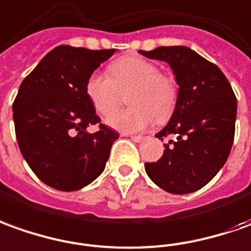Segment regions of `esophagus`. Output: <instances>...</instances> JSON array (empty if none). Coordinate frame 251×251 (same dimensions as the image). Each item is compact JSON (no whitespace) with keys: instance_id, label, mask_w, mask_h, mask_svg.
<instances>
[{"instance_id":"obj_1","label":"esophagus","mask_w":251,"mask_h":251,"mask_svg":"<svg viewBox=\"0 0 251 251\" xmlns=\"http://www.w3.org/2000/svg\"><path fill=\"white\" fill-rule=\"evenodd\" d=\"M127 135V134H126ZM131 139L134 141V142H142L143 139H145V136L142 135H131Z\"/></svg>"}]
</instances>
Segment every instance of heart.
<instances>
[{
    "label": "heart",
    "instance_id": "b5f03b06",
    "mask_svg": "<svg viewBox=\"0 0 251 251\" xmlns=\"http://www.w3.org/2000/svg\"><path fill=\"white\" fill-rule=\"evenodd\" d=\"M129 106L110 116L106 123L122 132H138L174 113L179 98L176 80L141 56H124L109 65V76L93 74L86 82V96L100 116L112 115L122 103Z\"/></svg>",
    "mask_w": 251,
    "mask_h": 251
}]
</instances>
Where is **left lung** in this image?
Masks as SVG:
<instances>
[{"instance_id":"8db88e82","label":"left lung","mask_w":251,"mask_h":251,"mask_svg":"<svg viewBox=\"0 0 251 251\" xmlns=\"http://www.w3.org/2000/svg\"><path fill=\"white\" fill-rule=\"evenodd\" d=\"M139 53L167 61L179 84L172 117L155 135L165 141L164 154L145 164L146 174L168 193H194L227 161L234 142L236 97L220 68L186 46Z\"/></svg>"}]
</instances>
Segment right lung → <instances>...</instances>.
I'll return each instance as SVG.
<instances>
[{
    "mask_svg": "<svg viewBox=\"0 0 251 251\" xmlns=\"http://www.w3.org/2000/svg\"><path fill=\"white\" fill-rule=\"evenodd\" d=\"M115 49L57 46L25 76L13 102L19 149L38 179L75 191L102 174L119 134L101 123L86 96L90 75ZM99 124L94 134L89 125Z\"/></svg>",
    "mask_w": 251,
    "mask_h": 251,
    "instance_id": "add662e5",
    "label": "right lung"
}]
</instances>
